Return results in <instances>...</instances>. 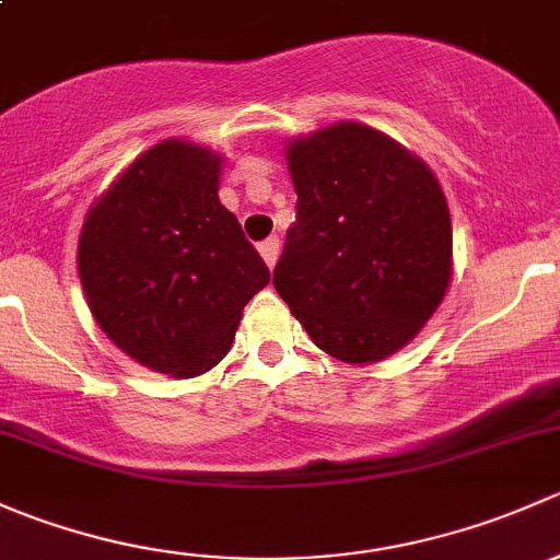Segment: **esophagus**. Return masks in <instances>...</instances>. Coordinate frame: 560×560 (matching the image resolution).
<instances>
[{
    "label": "esophagus",
    "instance_id": "obj_1",
    "mask_svg": "<svg viewBox=\"0 0 560 560\" xmlns=\"http://www.w3.org/2000/svg\"><path fill=\"white\" fill-rule=\"evenodd\" d=\"M257 248H259V257L265 259V265H268V268H273L276 259H279V241H276V238H265Z\"/></svg>",
    "mask_w": 560,
    "mask_h": 560
}]
</instances>
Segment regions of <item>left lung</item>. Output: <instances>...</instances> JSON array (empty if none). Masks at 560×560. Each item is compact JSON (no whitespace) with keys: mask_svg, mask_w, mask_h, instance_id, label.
<instances>
[{"mask_svg":"<svg viewBox=\"0 0 560 560\" xmlns=\"http://www.w3.org/2000/svg\"><path fill=\"white\" fill-rule=\"evenodd\" d=\"M298 213L273 287L330 358H389L442 306L453 219L431 167L380 129L336 121L287 143Z\"/></svg>","mask_w":560,"mask_h":560,"instance_id":"1","label":"left lung"}]
</instances>
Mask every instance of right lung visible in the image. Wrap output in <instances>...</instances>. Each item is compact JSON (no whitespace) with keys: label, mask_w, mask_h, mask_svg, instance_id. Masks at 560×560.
Instances as JSON below:
<instances>
[{"label":"right lung","mask_w":560,"mask_h":560,"mask_svg":"<svg viewBox=\"0 0 560 560\" xmlns=\"http://www.w3.org/2000/svg\"><path fill=\"white\" fill-rule=\"evenodd\" d=\"M222 154L167 138L92 202L78 276L100 330L135 363L191 380L233 347L244 306L270 281L219 202Z\"/></svg>","instance_id":"right-lung-1"}]
</instances>
